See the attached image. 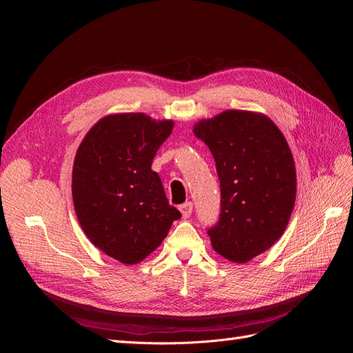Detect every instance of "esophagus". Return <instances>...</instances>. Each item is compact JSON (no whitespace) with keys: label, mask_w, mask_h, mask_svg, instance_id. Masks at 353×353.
<instances>
[{"label":"esophagus","mask_w":353,"mask_h":353,"mask_svg":"<svg viewBox=\"0 0 353 353\" xmlns=\"http://www.w3.org/2000/svg\"><path fill=\"white\" fill-rule=\"evenodd\" d=\"M179 209H180V212H181L183 217H184V219H188V217H190V214H192V212H193V203H192V201L183 203L181 206H179Z\"/></svg>","instance_id":"34e87169"}]
</instances>
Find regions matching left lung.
<instances>
[{"label": "left lung", "instance_id": "8db88e82", "mask_svg": "<svg viewBox=\"0 0 353 353\" xmlns=\"http://www.w3.org/2000/svg\"><path fill=\"white\" fill-rule=\"evenodd\" d=\"M212 152L220 180L221 212L209 229L212 248L234 263L270 249L285 233L296 200L289 144L265 114L226 110L193 127Z\"/></svg>", "mask_w": 353, "mask_h": 353}]
</instances>
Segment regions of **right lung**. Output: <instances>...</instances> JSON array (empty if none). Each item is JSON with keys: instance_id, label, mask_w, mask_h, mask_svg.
Here are the masks:
<instances>
[{"instance_id": "right-lung-1", "label": "right lung", "mask_w": 353, "mask_h": 353, "mask_svg": "<svg viewBox=\"0 0 353 353\" xmlns=\"http://www.w3.org/2000/svg\"><path fill=\"white\" fill-rule=\"evenodd\" d=\"M173 125L144 113L108 114L77 148L71 193L79 223L92 245L124 265L154 252L181 217L152 170Z\"/></svg>"}]
</instances>
